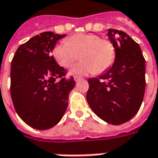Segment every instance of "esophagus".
<instances>
[{
	"instance_id": "34e87169",
	"label": "esophagus",
	"mask_w": 158,
	"mask_h": 158,
	"mask_svg": "<svg viewBox=\"0 0 158 158\" xmlns=\"http://www.w3.org/2000/svg\"><path fill=\"white\" fill-rule=\"evenodd\" d=\"M74 80H75V82H78V81H80V80H81V78H80V77H78V76H74Z\"/></svg>"
}]
</instances>
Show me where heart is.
<instances>
[{
  "instance_id": "heart-1",
  "label": "heart",
  "mask_w": 158,
  "mask_h": 158,
  "mask_svg": "<svg viewBox=\"0 0 158 158\" xmlns=\"http://www.w3.org/2000/svg\"><path fill=\"white\" fill-rule=\"evenodd\" d=\"M52 57L59 66L70 67L79 55L82 62L70 70L75 75H96L107 70L115 59V47L107 38L95 34H76L68 37L66 42L56 44L52 49Z\"/></svg>"
}]
</instances>
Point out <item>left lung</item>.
Segmentation results:
<instances>
[{
    "label": "left lung",
    "instance_id": "left-lung-1",
    "mask_svg": "<svg viewBox=\"0 0 158 158\" xmlns=\"http://www.w3.org/2000/svg\"><path fill=\"white\" fill-rule=\"evenodd\" d=\"M107 36L115 47L114 64L105 74L88 80L86 99L99 118L119 125L131 119L141 106L145 59L139 44L124 32L108 29Z\"/></svg>",
    "mask_w": 158,
    "mask_h": 158
}]
</instances>
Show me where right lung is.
<instances>
[{
    "label": "right lung",
    "instance_id": "right-lung-1",
    "mask_svg": "<svg viewBox=\"0 0 158 158\" xmlns=\"http://www.w3.org/2000/svg\"><path fill=\"white\" fill-rule=\"evenodd\" d=\"M66 35L44 32L18 48L11 61L10 95L16 112L29 126L47 130L61 120L68 105L73 77L52 57L57 41Z\"/></svg>",
    "mask_w": 158,
    "mask_h": 158
}]
</instances>
